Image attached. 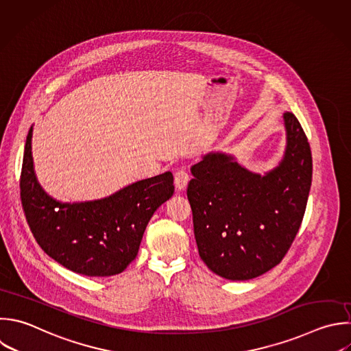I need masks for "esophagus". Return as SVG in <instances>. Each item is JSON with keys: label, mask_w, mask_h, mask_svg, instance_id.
<instances>
[{"label": "esophagus", "mask_w": 351, "mask_h": 351, "mask_svg": "<svg viewBox=\"0 0 351 351\" xmlns=\"http://www.w3.org/2000/svg\"><path fill=\"white\" fill-rule=\"evenodd\" d=\"M174 182H176V188L178 191H184L189 182V174L185 169H178L174 174Z\"/></svg>", "instance_id": "obj_1"}]
</instances>
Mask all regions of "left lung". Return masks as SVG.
Here are the masks:
<instances>
[{"instance_id":"1","label":"left lung","mask_w":351,"mask_h":351,"mask_svg":"<svg viewBox=\"0 0 351 351\" xmlns=\"http://www.w3.org/2000/svg\"><path fill=\"white\" fill-rule=\"evenodd\" d=\"M282 119L285 149L271 170L250 171L218 151L191 167L186 195L199 255L223 278L251 280L278 265L302 223L311 151L296 117L284 112Z\"/></svg>"}]
</instances>
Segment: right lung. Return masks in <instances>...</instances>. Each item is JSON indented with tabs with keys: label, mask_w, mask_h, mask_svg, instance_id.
Masks as SVG:
<instances>
[{
	"label": "right lung",
	"mask_w": 351,
	"mask_h": 351,
	"mask_svg": "<svg viewBox=\"0 0 351 351\" xmlns=\"http://www.w3.org/2000/svg\"><path fill=\"white\" fill-rule=\"evenodd\" d=\"M33 126L29 130L21 197L29 226L40 247L62 266L89 277L122 273L137 256L154 213L174 193L173 174L133 182L89 202L64 203L49 196L34 171Z\"/></svg>",
	"instance_id": "right-lung-1"
}]
</instances>
